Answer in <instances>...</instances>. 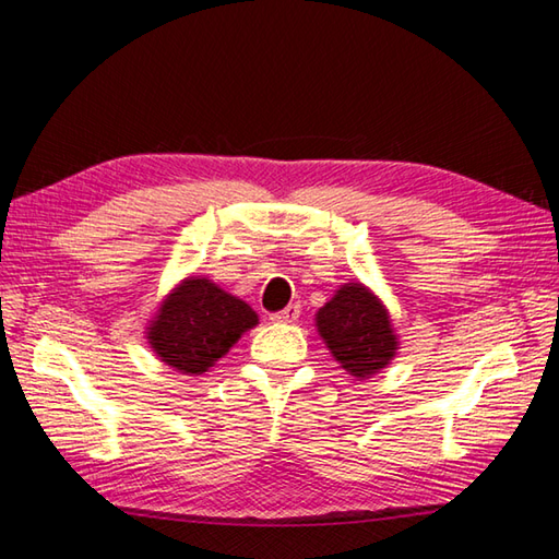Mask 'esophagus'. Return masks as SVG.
Listing matches in <instances>:
<instances>
[{
  "mask_svg": "<svg viewBox=\"0 0 559 559\" xmlns=\"http://www.w3.org/2000/svg\"><path fill=\"white\" fill-rule=\"evenodd\" d=\"M298 319H300V305L298 302L288 305L283 312L271 314V322L273 324H295V322H298Z\"/></svg>",
  "mask_w": 559,
  "mask_h": 559,
  "instance_id": "34e87169",
  "label": "esophagus"
}]
</instances>
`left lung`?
<instances>
[{
	"instance_id": "left-lung-1",
	"label": "left lung",
	"mask_w": 559,
	"mask_h": 559,
	"mask_svg": "<svg viewBox=\"0 0 559 559\" xmlns=\"http://www.w3.org/2000/svg\"><path fill=\"white\" fill-rule=\"evenodd\" d=\"M314 322L334 360L360 382L391 365L401 346L386 305L360 281L343 283Z\"/></svg>"
}]
</instances>
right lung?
Masks as SVG:
<instances>
[{
  "label": "right lung",
  "instance_id": "add662e5",
  "mask_svg": "<svg viewBox=\"0 0 559 559\" xmlns=\"http://www.w3.org/2000/svg\"><path fill=\"white\" fill-rule=\"evenodd\" d=\"M257 324L259 317L245 300L206 276H187L151 317L146 341L156 358L175 372L199 377Z\"/></svg>",
  "mask_w": 559,
  "mask_h": 559
}]
</instances>
